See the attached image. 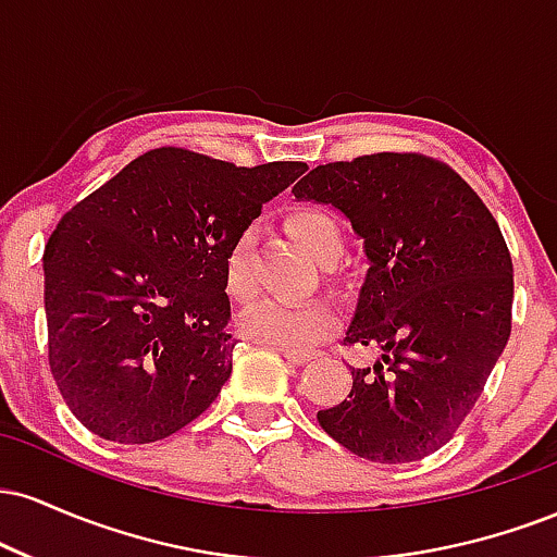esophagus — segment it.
<instances>
[{
  "label": "esophagus",
  "instance_id": "34e87169",
  "mask_svg": "<svg viewBox=\"0 0 557 557\" xmlns=\"http://www.w3.org/2000/svg\"><path fill=\"white\" fill-rule=\"evenodd\" d=\"M280 354H283L290 363H309L317 356L314 350H298V348H280Z\"/></svg>",
  "mask_w": 557,
  "mask_h": 557
}]
</instances>
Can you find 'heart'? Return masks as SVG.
<instances>
[{"mask_svg": "<svg viewBox=\"0 0 557 557\" xmlns=\"http://www.w3.org/2000/svg\"><path fill=\"white\" fill-rule=\"evenodd\" d=\"M287 227L300 246L322 264H330L343 253V227L330 212L304 207L290 212ZM253 248L257 227H243L225 253V287L233 298H248L253 290ZM335 311L324 298H309L287 304L277 298H259L243 309L238 327L251 341L272 348H306L317 343L332 327Z\"/></svg>", "mask_w": 557, "mask_h": 557, "instance_id": "1", "label": "heart"}]
</instances>
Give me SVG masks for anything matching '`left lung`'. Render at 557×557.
I'll list each match as a JSON object with an SVG mask.
<instances>
[{
	"label": "left lung",
	"mask_w": 557,
	"mask_h": 557,
	"mask_svg": "<svg viewBox=\"0 0 557 557\" xmlns=\"http://www.w3.org/2000/svg\"><path fill=\"white\" fill-rule=\"evenodd\" d=\"M363 240L369 270L345 343L374 354L317 413L335 443L374 463L440 450L469 417L510 337L513 261L469 183L424 154L319 164L293 185Z\"/></svg>",
	"instance_id": "1"
}]
</instances>
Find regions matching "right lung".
I'll return each instance as SVG.
<instances>
[{"label": "right lung", "instance_id": "1", "mask_svg": "<svg viewBox=\"0 0 557 557\" xmlns=\"http://www.w3.org/2000/svg\"><path fill=\"white\" fill-rule=\"evenodd\" d=\"M304 172L162 146L62 216L44 248L49 367L86 430L157 443L212 406L238 343L225 253Z\"/></svg>", "mask_w": 557, "mask_h": 557}]
</instances>
